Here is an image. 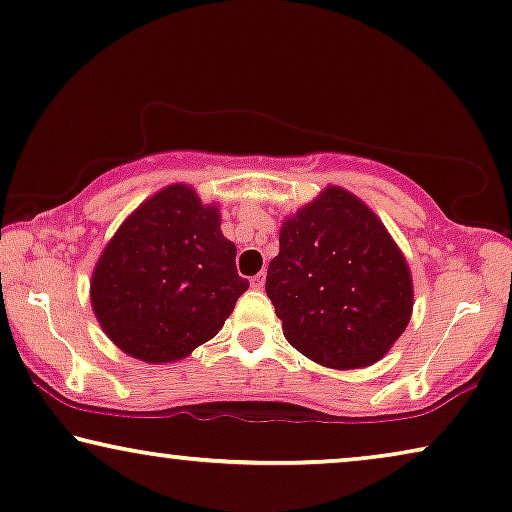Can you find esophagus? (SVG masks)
<instances>
[{
  "label": "esophagus",
  "mask_w": 512,
  "mask_h": 512,
  "mask_svg": "<svg viewBox=\"0 0 512 512\" xmlns=\"http://www.w3.org/2000/svg\"><path fill=\"white\" fill-rule=\"evenodd\" d=\"M264 283H266V273H264V271H259V273H257V276H253V278H250V285H253V287H255V290H262V287H264Z\"/></svg>",
  "instance_id": "esophagus-1"
}]
</instances>
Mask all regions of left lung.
I'll list each match as a JSON object with an SVG mask.
<instances>
[{"instance_id": "1", "label": "left lung", "mask_w": 512, "mask_h": 512, "mask_svg": "<svg viewBox=\"0 0 512 512\" xmlns=\"http://www.w3.org/2000/svg\"><path fill=\"white\" fill-rule=\"evenodd\" d=\"M266 271L292 348L329 369H362L387 355L413 313L406 257L378 215L329 185L280 227Z\"/></svg>"}]
</instances>
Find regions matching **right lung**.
Returning a JSON list of instances; mask_svg holds the SVG:
<instances>
[{"mask_svg":"<svg viewBox=\"0 0 512 512\" xmlns=\"http://www.w3.org/2000/svg\"><path fill=\"white\" fill-rule=\"evenodd\" d=\"M248 280L220 213L190 185H169L122 222L95 266L90 299L99 325L141 362H176L211 341Z\"/></svg>","mask_w":512,"mask_h":512,"instance_id":"obj_1","label":"right lung"}]
</instances>
